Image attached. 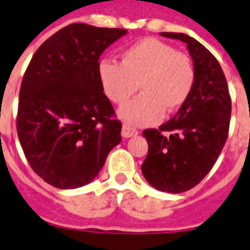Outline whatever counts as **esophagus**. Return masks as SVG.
I'll use <instances>...</instances> for the list:
<instances>
[{
    "label": "esophagus",
    "instance_id": "34e87169",
    "mask_svg": "<svg viewBox=\"0 0 250 250\" xmlns=\"http://www.w3.org/2000/svg\"><path fill=\"white\" fill-rule=\"evenodd\" d=\"M139 134V131L136 129H134V127L129 126V125H124L123 129H121V135H123V138H132V136H136Z\"/></svg>",
    "mask_w": 250,
    "mask_h": 250
}]
</instances>
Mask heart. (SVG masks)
Wrapping results in <instances>:
<instances>
[{
  "mask_svg": "<svg viewBox=\"0 0 250 250\" xmlns=\"http://www.w3.org/2000/svg\"><path fill=\"white\" fill-rule=\"evenodd\" d=\"M98 75L105 95L116 105L126 103L140 85L144 92L120 110L124 121L136 126L158 123L165 110L180 109L195 85L190 56L151 37L125 48L120 63L101 60Z\"/></svg>",
  "mask_w": 250,
  "mask_h": 250,
  "instance_id": "obj_1",
  "label": "heart"
}]
</instances>
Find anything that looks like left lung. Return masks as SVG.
Segmentation results:
<instances>
[{
	"instance_id": "1",
	"label": "left lung",
	"mask_w": 250,
	"mask_h": 250,
	"mask_svg": "<svg viewBox=\"0 0 250 250\" xmlns=\"http://www.w3.org/2000/svg\"><path fill=\"white\" fill-rule=\"evenodd\" d=\"M187 43L195 85L175 116L143 135L149 154L141 165L150 185L167 193H183L202 182L219 158L228 138L231 99L218 60L199 41L185 34L161 32Z\"/></svg>"
}]
</instances>
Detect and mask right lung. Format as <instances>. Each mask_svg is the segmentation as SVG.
I'll return each instance as SVG.
<instances>
[{
    "instance_id": "obj_1",
    "label": "right lung",
    "mask_w": 250,
    "mask_h": 250,
    "mask_svg": "<svg viewBox=\"0 0 250 250\" xmlns=\"http://www.w3.org/2000/svg\"><path fill=\"white\" fill-rule=\"evenodd\" d=\"M124 28L71 23L37 48L22 79L16 129L35 173L59 189L98 175L121 141V124L98 75L100 55Z\"/></svg>"
}]
</instances>
